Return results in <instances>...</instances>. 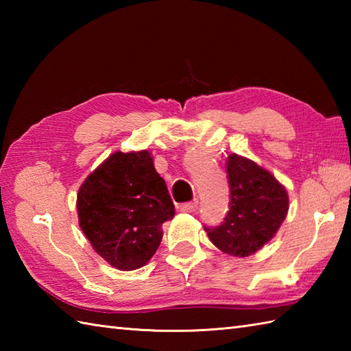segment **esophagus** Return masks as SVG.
Wrapping results in <instances>:
<instances>
[{"instance_id": "esophagus-1", "label": "esophagus", "mask_w": 351, "mask_h": 351, "mask_svg": "<svg viewBox=\"0 0 351 351\" xmlns=\"http://www.w3.org/2000/svg\"><path fill=\"white\" fill-rule=\"evenodd\" d=\"M197 208H199V200H197V199L191 200V202H187V204L181 205V210H182L184 213H195V211L197 210Z\"/></svg>"}]
</instances>
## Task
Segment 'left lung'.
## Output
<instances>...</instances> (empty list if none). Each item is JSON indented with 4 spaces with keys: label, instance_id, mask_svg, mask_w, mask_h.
I'll list each match as a JSON object with an SVG mask.
<instances>
[{
    "label": "left lung",
    "instance_id": "8db88e82",
    "mask_svg": "<svg viewBox=\"0 0 351 351\" xmlns=\"http://www.w3.org/2000/svg\"><path fill=\"white\" fill-rule=\"evenodd\" d=\"M229 211L221 225L206 228L211 243L230 256H250L278 232L288 213V193L276 178L244 156L226 160Z\"/></svg>",
    "mask_w": 351,
    "mask_h": 351
}]
</instances>
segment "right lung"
Returning a JSON list of instances; mask_svg holds the SVG:
<instances>
[{
	"instance_id": "right-lung-1",
	"label": "right lung",
	"mask_w": 351,
	"mask_h": 351,
	"mask_svg": "<svg viewBox=\"0 0 351 351\" xmlns=\"http://www.w3.org/2000/svg\"><path fill=\"white\" fill-rule=\"evenodd\" d=\"M80 226L99 256L119 270L143 267L158 249L175 205L147 151L114 152L77 196Z\"/></svg>"
}]
</instances>
